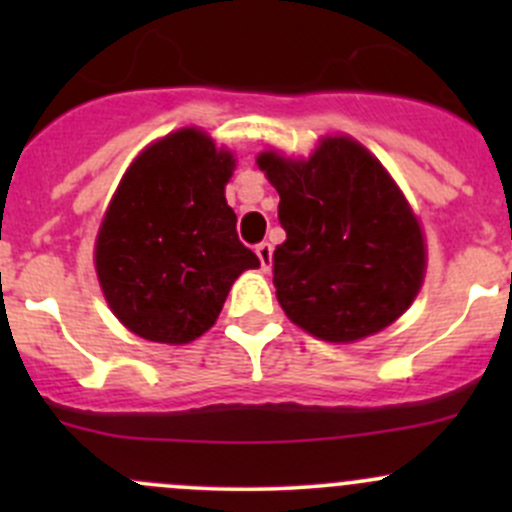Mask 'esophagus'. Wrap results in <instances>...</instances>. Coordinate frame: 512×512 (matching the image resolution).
Instances as JSON below:
<instances>
[{
  "label": "esophagus",
  "mask_w": 512,
  "mask_h": 512,
  "mask_svg": "<svg viewBox=\"0 0 512 512\" xmlns=\"http://www.w3.org/2000/svg\"><path fill=\"white\" fill-rule=\"evenodd\" d=\"M272 250H275V247H272L270 242H257L255 245V252H257V257H260L262 270H270L272 267Z\"/></svg>",
  "instance_id": "1"
}]
</instances>
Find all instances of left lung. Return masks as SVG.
<instances>
[{"label":"left lung","instance_id":"8db88e82","mask_svg":"<svg viewBox=\"0 0 512 512\" xmlns=\"http://www.w3.org/2000/svg\"><path fill=\"white\" fill-rule=\"evenodd\" d=\"M280 193L287 240L272 255L277 299L327 342L381 332L423 282L421 227L381 163L352 138H324L309 160L257 158Z\"/></svg>","mask_w":512,"mask_h":512}]
</instances>
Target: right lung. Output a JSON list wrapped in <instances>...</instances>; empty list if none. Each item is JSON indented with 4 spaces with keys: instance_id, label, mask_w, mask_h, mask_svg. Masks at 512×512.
<instances>
[{
    "instance_id": "1",
    "label": "right lung",
    "mask_w": 512,
    "mask_h": 512,
    "mask_svg": "<svg viewBox=\"0 0 512 512\" xmlns=\"http://www.w3.org/2000/svg\"><path fill=\"white\" fill-rule=\"evenodd\" d=\"M230 153L183 128L128 168L96 240L113 314L138 337L188 344L208 332L237 275L260 265L225 200Z\"/></svg>"
}]
</instances>
